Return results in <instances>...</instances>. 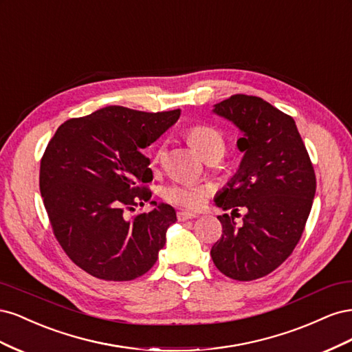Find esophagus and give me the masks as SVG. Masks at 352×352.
<instances>
[{
  "label": "esophagus",
  "mask_w": 352,
  "mask_h": 352,
  "mask_svg": "<svg viewBox=\"0 0 352 352\" xmlns=\"http://www.w3.org/2000/svg\"><path fill=\"white\" fill-rule=\"evenodd\" d=\"M176 216H177V220H180V221H185V220L197 217V214H194V212H189V211H185V210L177 211Z\"/></svg>",
  "instance_id": "1"
}]
</instances>
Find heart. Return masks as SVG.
Masks as SVG:
<instances>
[{
  "mask_svg": "<svg viewBox=\"0 0 352 352\" xmlns=\"http://www.w3.org/2000/svg\"><path fill=\"white\" fill-rule=\"evenodd\" d=\"M186 136L190 145L202 157H207L212 153L223 154V151H225V140L212 126L194 124L186 131ZM163 153L164 148L160 146L154 155V163H158L162 160ZM208 194L210 189L206 185L184 182V180H177V182L170 184L163 189V197L167 202L189 210H198L204 206Z\"/></svg>",
  "mask_w": 352,
  "mask_h": 352,
  "instance_id": "heart-1",
  "label": "heart"
}]
</instances>
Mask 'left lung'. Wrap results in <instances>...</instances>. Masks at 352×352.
<instances>
[{"label":"left lung","instance_id":"1","mask_svg":"<svg viewBox=\"0 0 352 352\" xmlns=\"http://www.w3.org/2000/svg\"><path fill=\"white\" fill-rule=\"evenodd\" d=\"M216 114L236 124L245 153L239 170L216 206L248 211L236 225L229 214L219 216L221 238L211 258L230 279L255 280L267 276L289 257L300 242L316 194L310 155L291 116L260 97L236 94L214 105Z\"/></svg>","mask_w":352,"mask_h":352}]
</instances>
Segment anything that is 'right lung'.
Masks as SVG:
<instances>
[{
	"instance_id": "add662e5",
	"label": "right lung",
	"mask_w": 352,
	"mask_h": 352,
	"mask_svg": "<svg viewBox=\"0 0 352 352\" xmlns=\"http://www.w3.org/2000/svg\"><path fill=\"white\" fill-rule=\"evenodd\" d=\"M180 110L145 113L109 105L63 123L41 158L39 189L52 232L69 258L94 278L132 280L155 264L176 211L150 201L144 148L175 124Z\"/></svg>"
}]
</instances>
